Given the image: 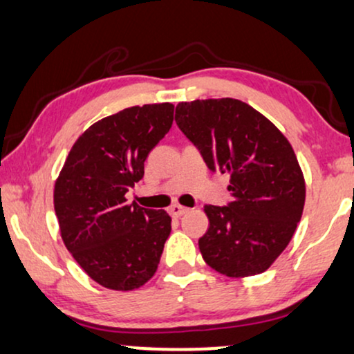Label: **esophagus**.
<instances>
[{
  "mask_svg": "<svg viewBox=\"0 0 354 354\" xmlns=\"http://www.w3.org/2000/svg\"><path fill=\"white\" fill-rule=\"evenodd\" d=\"M169 213H171V216L174 218H180L183 214L188 213V208H185V206L182 205H172L171 208H169Z\"/></svg>",
  "mask_w": 354,
  "mask_h": 354,
  "instance_id": "obj_1",
  "label": "esophagus"
}]
</instances>
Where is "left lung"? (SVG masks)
<instances>
[{"label": "left lung", "mask_w": 354, "mask_h": 354, "mask_svg": "<svg viewBox=\"0 0 354 354\" xmlns=\"http://www.w3.org/2000/svg\"><path fill=\"white\" fill-rule=\"evenodd\" d=\"M176 122L209 171L229 174L232 201L206 205L203 260L229 278L263 273L286 249L306 201V182L286 136L242 100L180 102Z\"/></svg>", "instance_id": "obj_1"}]
</instances>
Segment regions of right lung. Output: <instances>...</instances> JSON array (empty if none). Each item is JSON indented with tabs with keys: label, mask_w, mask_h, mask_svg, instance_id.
Wrapping results in <instances>:
<instances>
[{
	"label": "right lung",
	"mask_w": 354,
	"mask_h": 354,
	"mask_svg": "<svg viewBox=\"0 0 354 354\" xmlns=\"http://www.w3.org/2000/svg\"><path fill=\"white\" fill-rule=\"evenodd\" d=\"M172 122L169 102L135 105L95 122L73 145L55 182L63 242L100 286L133 291L158 270L171 216L127 203L125 194L143 178L149 151Z\"/></svg>",
	"instance_id": "add662e5"
}]
</instances>
